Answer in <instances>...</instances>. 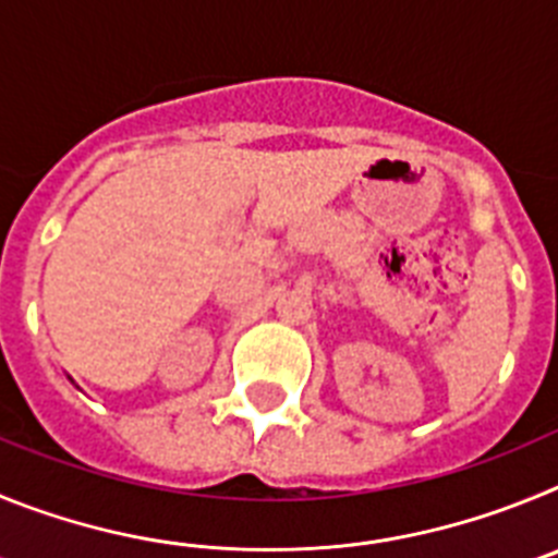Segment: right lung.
<instances>
[{
  "instance_id": "right-lung-1",
  "label": "right lung",
  "mask_w": 558,
  "mask_h": 558,
  "mask_svg": "<svg viewBox=\"0 0 558 558\" xmlns=\"http://www.w3.org/2000/svg\"><path fill=\"white\" fill-rule=\"evenodd\" d=\"M69 379H72V377H69Z\"/></svg>"
}]
</instances>
